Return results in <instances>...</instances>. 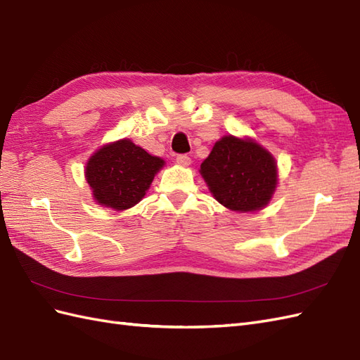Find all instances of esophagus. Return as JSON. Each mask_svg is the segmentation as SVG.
Returning <instances> with one entry per match:
<instances>
[{
  "label": "esophagus",
  "mask_w": 360,
  "mask_h": 360,
  "mask_svg": "<svg viewBox=\"0 0 360 360\" xmlns=\"http://www.w3.org/2000/svg\"><path fill=\"white\" fill-rule=\"evenodd\" d=\"M176 162L179 165H182V167H187V165L191 164V160H190V156H187V155H178L176 156Z\"/></svg>",
  "instance_id": "obj_1"
}]
</instances>
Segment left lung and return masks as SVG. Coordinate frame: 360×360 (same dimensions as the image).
<instances>
[{
    "label": "left lung",
    "mask_w": 360,
    "mask_h": 360,
    "mask_svg": "<svg viewBox=\"0 0 360 360\" xmlns=\"http://www.w3.org/2000/svg\"><path fill=\"white\" fill-rule=\"evenodd\" d=\"M199 172L213 198L236 213L263 210L278 184L272 153L250 136L220 138Z\"/></svg>",
    "instance_id": "left-lung-1"
}]
</instances>
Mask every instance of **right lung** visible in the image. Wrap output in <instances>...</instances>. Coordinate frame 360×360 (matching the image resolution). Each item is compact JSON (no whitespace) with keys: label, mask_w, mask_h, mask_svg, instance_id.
Instances as JSON below:
<instances>
[{"label":"right lung","mask_w":360,"mask_h":360,"mask_svg":"<svg viewBox=\"0 0 360 360\" xmlns=\"http://www.w3.org/2000/svg\"><path fill=\"white\" fill-rule=\"evenodd\" d=\"M160 156L147 153L129 138L101 146L89 156L85 179L98 205L123 211L136 205L164 167Z\"/></svg>","instance_id":"obj_1"}]
</instances>
